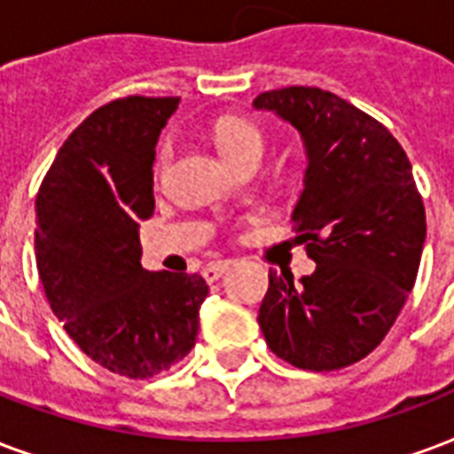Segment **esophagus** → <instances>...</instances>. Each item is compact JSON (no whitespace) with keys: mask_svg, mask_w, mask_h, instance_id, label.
Segmentation results:
<instances>
[{"mask_svg":"<svg viewBox=\"0 0 454 454\" xmlns=\"http://www.w3.org/2000/svg\"><path fill=\"white\" fill-rule=\"evenodd\" d=\"M228 270V262H214V264H207L204 270H201V277L207 278V281H216L223 271Z\"/></svg>","mask_w":454,"mask_h":454,"instance_id":"esophagus-1","label":"esophagus"}]
</instances>
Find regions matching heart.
<instances>
[{"mask_svg":"<svg viewBox=\"0 0 454 454\" xmlns=\"http://www.w3.org/2000/svg\"><path fill=\"white\" fill-rule=\"evenodd\" d=\"M211 137H214L218 151L223 153V159L236 168L247 166L253 160H262L264 149H267V137L262 132L260 124L245 120V117H221L211 127ZM170 159H173V146L160 144L156 151V176L166 170Z\"/></svg>","mask_w":454,"mask_h":454,"instance_id":"heart-1","label":"heart"}]
</instances>
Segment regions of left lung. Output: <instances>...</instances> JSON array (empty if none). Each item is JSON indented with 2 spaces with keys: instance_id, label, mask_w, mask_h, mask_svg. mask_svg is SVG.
Masks as SVG:
<instances>
[{
  "instance_id": "obj_1",
  "label": "left lung",
  "mask_w": 454,
  "mask_h": 454,
  "mask_svg": "<svg viewBox=\"0 0 454 454\" xmlns=\"http://www.w3.org/2000/svg\"><path fill=\"white\" fill-rule=\"evenodd\" d=\"M303 134L305 190L294 231L317 267L277 277L260 305L267 347L303 371H337L380 344L414 288L426 240L424 200L402 144L375 117L317 86L254 98Z\"/></svg>"
}]
</instances>
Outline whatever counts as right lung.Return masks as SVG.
Masks as SVG:
<instances>
[{"label": "right lung", "mask_w": 454, "mask_h": 454, "mask_svg": "<svg viewBox=\"0 0 454 454\" xmlns=\"http://www.w3.org/2000/svg\"><path fill=\"white\" fill-rule=\"evenodd\" d=\"M180 98L127 96L74 129L35 194V264L57 320L90 361L146 380L190 354L209 294L200 274L142 267L153 159Z\"/></svg>", "instance_id": "1"}]
</instances>
